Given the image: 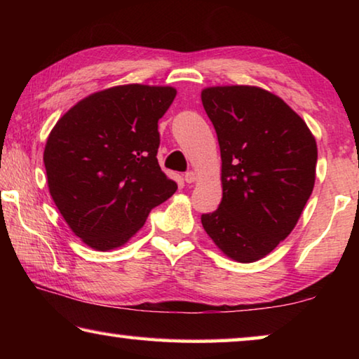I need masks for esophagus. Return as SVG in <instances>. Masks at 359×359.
Returning a JSON list of instances; mask_svg holds the SVG:
<instances>
[{
	"instance_id": "obj_1",
	"label": "esophagus",
	"mask_w": 359,
	"mask_h": 359,
	"mask_svg": "<svg viewBox=\"0 0 359 359\" xmlns=\"http://www.w3.org/2000/svg\"><path fill=\"white\" fill-rule=\"evenodd\" d=\"M184 179H185L187 184H193V182L196 180V172L188 171V172H185V174H184Z\"/></svg>"
}]
</instances>
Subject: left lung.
<instances>
[{"mask_svg": "<svg viewBox=\"0 0 359 359\" xmlns=\"http://www.w3.org/2000/svg\"><path fill=\"white\" fill-rule=\"evenodd\" d=\"M201 101L220 144L223 188L203 228L228 258L253 263L299 220L315 185L317 141L287 102L255 85L208 87Z\"/></svg>", "mask_w": 359, "mask_h": 359, "instance_id": "left-lung-1", "label": "left lung"}]
</instances>
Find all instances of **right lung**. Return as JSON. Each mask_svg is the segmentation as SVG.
Wrapping results in <instances>:
<instances>
[{
  "mask_svg": "<svg viewBox=\"0 0 359 359\" xmlns=\"http://www.w3.org/2000/svg\"><path fill=\"white\" fill-rule=\"evenodd\" d=\"M175 95L169 85H117L79 101L52 128L48 191L83 244L100 252L125 245L177 190L156 160L158 120Z\"/></svg>",
  "mask_w": 359,
  "mask_h": 359,
  "instance_id": "1",
  "label": "right lung"
}]
</instances>
